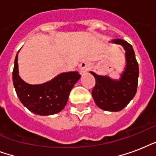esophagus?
Here are the masks:
<instances>
[{"mask_svg":"<svg viewBox=\"0 0 156 156\" xmlns=\"http://www.w3.org/2000/svg\"><path fill=\"white\" fill-rule=\"evenodd\" d=\"M79 69H80L81 73L83 74V73L87 72V71L90 69V65L88 63H87V62H83V63L79 66Z\"/></svg>","mask_w":156,"mask_h":156,"instance_id":"obj_1","label":"esophagus"}]
</instances>
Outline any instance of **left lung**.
Returning a JSON list of instances; mask_svg holds the SVG:
<instances>
[{
	"label": "left lung",
	"instance_id": "left-lung-1",
	"mask_svg": "<svg viewBox=\"0 0 156 156\" xmlns=\"http://www.w3.org/2000/svg\"><path fill=\"white\" fill-rule=\"evenodd\" d=\"M109 42L123 47L126 51V66L119 79H112L108 75H98L90 71L95 78L91 95L100 108L119 112L127 106L137 92L139 69L133 47L128 42L121 39Z\"/></svg>",
	"mask_w": 156,
	"mask_h": 156
}]
</instances>
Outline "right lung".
Returning a JSON list of instances; mask_svg holds the SVG:
<instances>
[{
  "label": "right lung",
  "mask_w": 156,
  "mask_h": 156,
  "mask_svg": "<svg viewBox=\"0 0 156 156\" xmlns=\"http://www.w3.org/2000/svg\"><path fill=\"white\" fill-rule=\"evenodd\" d=\"M14 61L13 83L21 103L31 112L49 116L60 112L69 100L70 90L81 78L78 71L61 73L42 84H29L19 76L18 54Z\"/></svg>",
  "instance_id": "1"
}]
</instances>
